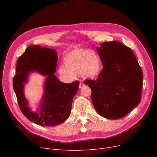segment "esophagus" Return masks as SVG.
<instances>
[{
    "label": "esophagus",
    "instance_id": "1",
    "mask_svg": "<svg viewBox=\"0 0 157 157\" xmlns=\"http://www.w3.org/2000/svg\"><path fill=\"white\" fill-rule=\"evenodd\" d=\"M84 86H85V84H84V83H83V82H82V81H80V83H79V88H83Z\"/></svg>",
    "mask_w": 157,
    "mask_h": 157
}]
</instances>
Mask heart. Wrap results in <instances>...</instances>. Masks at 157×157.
<instances>
[{
    "instance_id": "1",
    "label": "heart",
    "mask_w": 157,
    "mask_h": 157,
    "mask_svg": "<svg viewBox=\"0 0 157 157\" xmlns=\"http://www.w3.org/2000/svg\"><path fill=\"white\" fill-rule=\"evenodd\" d=\"M63 63L64 65L59 67V72L69 79H73L74 73L79 71L84 78H94L102 69L100 58L90 49H74L65 56Z\"/></svg>"
}]
</instances>
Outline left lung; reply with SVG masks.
<instances>
[{"mask_svg":"<svg viewBox=\"0 0 157 157\" xmlns=\"http://www.w3.org/2000/svg\"><path fill=\"white\" fill-rule=\"evenodd\" d=\"M103 69L96 80L84 81L92 90L94 108L102 117L117 120L140 103L143 71L132 49L118 41L97 47Z\"/></svg>","mask_w":157,"mask_h":157,"instance_id":"left-lung-1","label":"left lung"}]
</instances>
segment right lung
I'll return each mask as SVG.
<instances>
[{
    "label": "right lung",
    "instance_id": "1",
    "mask_svg": "<svg viewBox=\"0 0 157 157\" xmlns=\"http://www.w3.org/2000/svg\"><path fill=\"white\" fill-rule=\"evenodd\" d=\"M58 55L54 49L32 45L17 60V74L14 76L13 85L20 109L27 119L40 126H55L67 120L71 114L73 98L78 90V81L64 83L54 75ZM33 70L47 77L45 96L39 114L29 111L23 94V83L29 72Z\"/></svg>",
    "mask_w": 157,
    "mask_h": 157
}]
</instances>
